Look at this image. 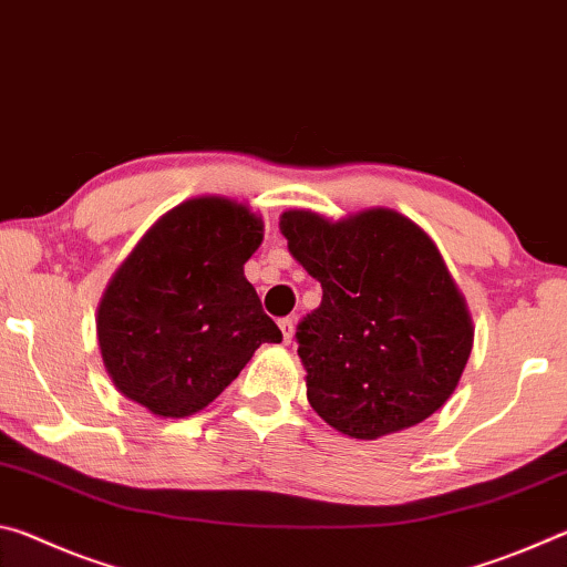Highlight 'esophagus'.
Returning <instances> with one entry per match:
<instances>
[{
    "instance_id": "1",
    "label": "esophagus",
    "mask_w": 567,
    "mask_h": 567,
    "mask_svg": "<svg viewBox=\"0 0 567 567\" xmlns=\"http://www.w3.org/2000/svg\"><path fill=\"white\" fill-rule=\"evenodd\" d=\"M277 324H280V330H282V342L290 344L292 342V334H295V320L292 318H282Z\"/></svg>"
}]
</instances>
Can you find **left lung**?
Returning a JSON list of instances; mask_svg holds the SVG:
<instances>
[{"instance_id": "1", "label": "left lung", "mask_w": 567, "mask_h": 567, "mask_svg": "<svg viewBox=\"0 0 567 567\" xmlns=\"http://www.w3.org/2000/svg\"><path fill=\"white\" fill-rule=\"evenodd\" d=\"M287 249L322 287L297 324L307 400L338 433L378 440L427 420L453 395L473 318L437 245L390 207L332 223L280 215Z\"/></svg>"}]
</instances>
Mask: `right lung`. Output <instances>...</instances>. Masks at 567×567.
Instances as JSON below:
<instances>
[{"instance_id":"obj_1","label":"right lung","mask_w":567,"mask_h":567,"mask_svg":"<svg viewBox=\"0 0 567 567\" xmlns=\"http://www.w3.org/2000/svg\"><path fill=\"white\" fill-rule=\"evenodd\" d=\"M262 227L245 203L203 195L134 245L97 307L104 370L124 398L162 420L189 417L262 342L282 340L245 277Z\"/></svg>"}]
</instances>
